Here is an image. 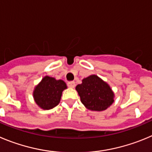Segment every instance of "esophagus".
Listing matches in <instances>:
<instances>
[{"label":"esophagus","mask_w":152,"mask_h":152,"mask_svg":"<svg viewBox=\"0 0 152 152\" xmlns=\"http://www.w3.org/2000/svg\"><path fill=\"white\" fill-rule=\"evenodd\" d=\"M67 86L69 88H73L75 87V86H76V84H75V82H69L67 83Z\"/></svg>","instance_id":"obj_1"}]
</instances>
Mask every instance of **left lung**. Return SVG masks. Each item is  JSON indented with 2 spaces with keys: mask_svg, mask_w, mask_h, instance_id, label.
<instances>
[{
  "mask_svg": "<svg viewBox=\"0 0 152 152\" xmlns=\"http://www.w3.org/2000/svg\"><path fill=\"white\" fill-rule=\"evenodd\" d=\"M81 102L92 111L107 109L114 102V92L110 86L97 75H90L76 86Z\"/></svg>",
  "mask_w": 152,
  "mask_h": 152,
  "instance_id": "left-lung-1",
  "label": "left lung"
}]
</instances>
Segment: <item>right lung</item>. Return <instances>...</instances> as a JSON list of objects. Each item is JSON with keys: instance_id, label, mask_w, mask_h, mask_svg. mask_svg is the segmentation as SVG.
<instances>
[{"instance_id": "obj_1", "label": "right lung", "mask_w": 152, "mask_h": 152, "mask_svg": "<svg viewBox=\"0 0 152 152\" xmlns=\"http://www.w3.org/2000/svg\"><path fill=\"white\" fill-rule=\"evenodd\" d=\"M66 88V83L62 79L44 76L34 88V101L40 108L50 110L60 103L63 91Z\"/></svg>"}]
</instances>
